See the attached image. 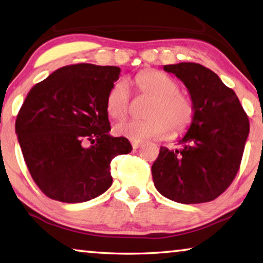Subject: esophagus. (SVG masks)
<instances>
[{
    "label": "esophagus",
    "mask_w": 263,
    "mask_h": 263,
    "mask_svg": "<svg viewBox=\"0 0 263 263\" xmlns=\"http://www.w3.org/2000/svg\"><path fill=\"white\" fill-rule=\"evenodd\" d=\"M141 146H143V143H139V141H132V147L135 149H138Z\"/></svg>",
    "instance_id": "34e87169"
}]
</instances>
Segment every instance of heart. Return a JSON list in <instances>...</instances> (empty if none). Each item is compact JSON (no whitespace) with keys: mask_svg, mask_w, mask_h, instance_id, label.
Returning <instances> with one entry per match:
<instances>
[{"mask_svg":"<svg viewBox=\"0 0 263 263\" xmlns=\"http://www.w3.org/2000/svg\"><path fill=\"white\" fill-rule=\"evenodd\" d=\"M130 84L137 92L151 98L144 120H124L115 126L116 135L131 141L165 138L171 131L179 135L190 126L194 117L191 98L179 92L180 87L172 77L158 70H146L132 78ZM130 109V90L125 82L115 83L106 96V111L111 118L123 119Z\"/></svg>","mask_w":263,"mask_h":263,"instance_id":"heart-1","label":"heart"}]
</instances>
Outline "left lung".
Instances as JSON below:
<instances>
[{
	"mask_svg": "<svg viewBox=\"0 0 263 263\" xmlns=\"http://www.w3.org/2000/svg\"><path fill=\"white\" fill-rule=\"evenodd\" d=\"M184 83L194 117L180 148L161 146L152 165L156 189L180 203H201L218 198L239 171L249 120L234 91L212 70L198 63L164 65Z\"/></svg>",
	"mask_w": 263,
	"mask_h": 263,
	"instance_id": "left-lung-1",
	"label": "left lung"
}]
</instances>
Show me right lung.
<instances>
[{"label": "right lung", "instance_id": "right-lung-1", "mask_svg": "<svg viewBox=\"0 0 263 263\" xmlns=\"http://www.w3.org/2000/svg\"><path fill=\"white\" fill-rule=\"evenodd\" d=\"M119 74L118 66L73 64L29 91L15 130L29 172L50 199L99 197L112 185L111 160L132 151L126 138L109 135L106 96Z\"/></svg>", "mask_w": 263, "mask_h": 263}]
</instances>
